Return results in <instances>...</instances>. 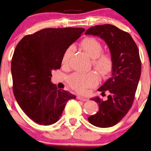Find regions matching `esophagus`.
Wrapping results in <instances>:
<instances>
[{"instance_id":"34e87169","label":"esophagus","mask_w":151,"mask_h":151,"mask_svg":"<svg viewBox=\"0 0 151 151\" xmlns=\"http://www.w3.org/2000/svg\"><path fill=\"white\" fill-rule=\"evenodd\" d=\"M77 99H79V100H81V101H88V99H87V98L83 97V96H77Z\"/></svg>"}]
</instances>
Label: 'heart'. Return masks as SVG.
<instances>
[{"label":"heart","mask_w":151,"mask_h":151,"mask_svg":"<svg viewBox=\"0 0 151 151\" xmlns=\"http://www.w3.org/2000/svg\"><path fill=\"white\" fill-rule=\"evenodd\" d=\"M80 46L92 59V65L101 75H108L111 72L113 60L110 55L101 54L103 52V46L97 39L94 37H87L81 42ZM74 52L73 45L66 48L61 59V63L63 65L66 66L69 64L70 58ZM98 82L99 78L94 72L87 74L75 73L68 78L70 86L80 93L86 92L88 88L96 86Z\"/></svg>","instance_id":"obj_1"}]
</instances>
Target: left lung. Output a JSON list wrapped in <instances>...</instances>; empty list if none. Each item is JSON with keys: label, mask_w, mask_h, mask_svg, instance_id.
<instances>
[{"label": "left lung", "mask_w": 151, "mask_h": 151, "mask_svg": "<svg viewBox=\"0 0 151 151\" xmlns=\"http://www.w3.org/2000/svg\"><path fill=\"white\" fill-rule=\"evenodd\" d=\"M85 35L104 40L113 60L111 77L98 89L102 94L110 92L108 99H90L99 105V111L88 119L96 127H111L123 119L133 103L142 70L139 50L128 32L110 24L93 26Z\"/></svg>", "instance_id": "1"}]
</instances>
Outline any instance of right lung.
Returning a JSON list of instances; mask_svg holds the SVG:
<instances>
[{"mask_svg":"<svg viewBox=\"0 0 151 151\" xmlns=\"http://www.w3.org/2000/svg\"><path fill=\"white\" fill-rule=\"evenodd\" d=\"M84 31L79 27L46 28L24 37L16 47L11 63L13 92L23 111L37 124L56 123L68 100L76 99L52 83V71L61 68L64 51Z\"/></svg>","mask_w":151,"mask_h":151,"instance_id":"1","label":"right lung"}]
</instances>
